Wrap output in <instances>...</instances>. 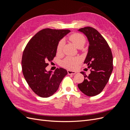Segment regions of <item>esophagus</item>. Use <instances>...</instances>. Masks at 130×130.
<instances>
[{
	"label": "esophagus",
	"mask_w": 130,
	"mask_h": 130,
	"mask_svg": "<svg viewBox=\"0 0 130 130\" xmlns=\"http://www.w3.org/2000/svg\"><path fill=\"white\" fill-rule=\"evenodd\" d=\"M67 72H68V74H69V75H74V74H75L76 73V72L72 71V70H68Z\"/></svg>",
	"instance_id": "1"
}]
</instances>
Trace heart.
<instances>
[{
    "label": "heart",
    "instance_id": "heart-1",
    "mask_svg": "<svg viewBox=\"0 0 130 130\" xmlns=\"http://www.w3.org/2000/svg\"><path fill=\"white\" fill-rule=\"evenodd\" d=\"M69 40L75 45L77 48H82L85 44L86 40L83 35L80 34H74L69 37ZM63 46V42L60 41L57 46V52L61 53ZM80 60L77 57H68L63 61L62 65L65 67L69 69H75L79 63Z\"/></svg>",
    "mask_w": 130,
    "mask_h": 130
}]
</instances>
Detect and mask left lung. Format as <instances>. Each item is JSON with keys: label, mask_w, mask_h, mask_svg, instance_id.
<instances>
[{"label": "left lung", "mask_w": 130, "mask_h": 130, "mask_svg": "<svg viewBox=\"0 0 130 130\" xmlns=\"http://www.w3.org/2000/svg\"><path fill=\"white\" fill-rule=\"evenodd\" d=\"M84 33L89 42L88 51L84 64L90 69L87 75L81 72L84 81L77 85L81 91L88 96L100 93L108 82L113 70V56L107 42L98 31L87 26L78 29Z\"/></svg>", "instance_id": "8db88e82"}]
</instances>
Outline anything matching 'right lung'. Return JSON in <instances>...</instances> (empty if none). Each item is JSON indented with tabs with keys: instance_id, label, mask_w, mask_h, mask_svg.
Here are the masks:
<instances>
[{
	"instance_id": "obj_1",
	"label": "right lung",
	"mask_w": 130,
	"mask_h": 130,
	"mask_svg": "<svg viewBox=\"0 0 130 130\" xmlns=\"http://www.w3.org/2000/svg\"><path fill=\"white\" fill-rule=\"evenodd\" d=\"M69 30L44 29L38 32L27 43L23 52L22 67L25 79L39 96L48 98L55 93L63 77L68 74L63 68L54 73L47 72V62L56 56L58 42Z\"/></svg>"
}]
</instances>
